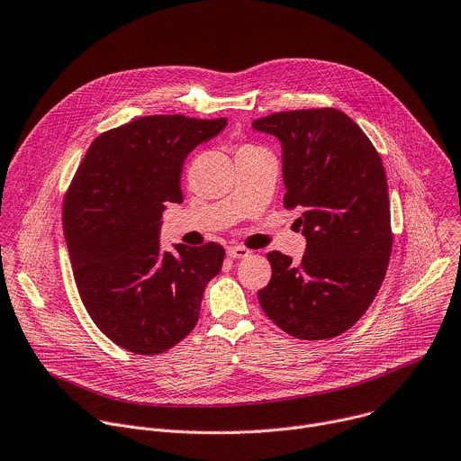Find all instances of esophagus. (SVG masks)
Returning <instances> with one entry per match:
<instances>
[{
  "mask_svg": "<svg viewBox=\"0 0 461 461\" xmlns=\"http://www.w3.org/2000/svg\"><path fill=\"white\" fill-rule=\"evenodd\" d=\"M227 256L232 258V259H241V258H249L250 250L241 247V245H236V247H229L227 249Z\"/></svg>",
  "mask_w": 461,
  "mask_h": 461,
  "instance_id": "obj_1",
  "label": "esophagus"
}]
</instances>
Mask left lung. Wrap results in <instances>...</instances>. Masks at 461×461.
<instances>
[{"mask_svg": "<svg viewBox=\"0 0 461 461\" xmlns=\"http://www.w3.org/2000/svg\"><path fill=\"white\" fill-rule=\"evenodd\" d=\"M282 143L287 209L300 207V263L268 252L263 312L300 339L350 329L378 294L393 250L385 168L371 140L341 111L276 113L252 122Z\"/></svg>", "mask_w": 461, "mask_h": 461, "instance_id": "left-lung-1", "label": "left lung"}]
</instances>
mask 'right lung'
Masks as SVG:
<instances>
[{
    "mask_svg": "<svg viewBox=\"0 0 461 461\" xmlns=\"http://www.w3.org/2000/svg\"><path fill=\"white\" fill-rule=\"evenodd\" d=\"M227 120L143 116L100 134L65 194L63 232L81 302L98 329L136 354H159L198 323L207 284L225 250L174 245L161 250L167 203H181L191 150Z\"/></svg>",
    "mask_w": 461,
    "mask_h": 461,
    "instance_id": "1",
    "label": "right lung"
}]
</instances>
